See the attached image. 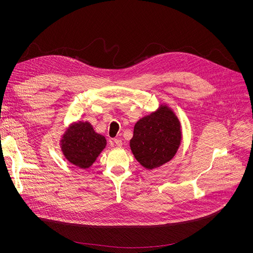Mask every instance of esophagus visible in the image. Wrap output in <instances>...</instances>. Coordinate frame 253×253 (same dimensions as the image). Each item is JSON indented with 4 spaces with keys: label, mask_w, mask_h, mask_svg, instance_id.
I'll return each instance as SVG.
<instances>
[{
    "label": "esophagus",
    "mask_w": 253,
    "mask_h": 253,
    "mask_svg": "<svg viewBox=\"0 0 253 253\" xmlns=\"http://www.w3.org/2000/svg\"><path fill=\"white\" fill-rule=\"evenodd\" d=\"M114 142L116 143V145H117V147H122V140L121 139H119V138H115L114 139Z\"/></svg>",
    "instance_id": "34e87169"
}]
</instances>
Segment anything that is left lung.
<instances>
[{
	"label": "left lung",
	"instance_id": "left-lung-1",
	"mask_svg": "<svg viewBox=\"0 0 253 253\" xmlns=\"http://www.w3.org/2000/svg\"><path fill=\"white\" fill-rule=\"evenodd\" d=\"M180 140L178 120L173 112L164 105L135 124L130 148L143 167L154 169L173 158Z\"/></svg>",
	"mask_w": 253,
	"mask_h": 253
}]
</instances>
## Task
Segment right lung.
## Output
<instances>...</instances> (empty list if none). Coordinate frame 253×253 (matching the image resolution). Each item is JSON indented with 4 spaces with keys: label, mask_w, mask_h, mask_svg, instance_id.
Listing matches in <instances>:
<instances>
[{
    "label": "right lung",
    "mask_w": 253,
    "mask_h": 253,
    "mask_svg": "<svg viewBox=\"0 0 253 253\" xmlns=\"http://www.w3.org/2000/svg\"><path fill=\"white\" fill-rule=\"evenodd\" d=\"M105 144L104 136L96 133L90 123L78 122L66 130L61 149L72 164L85 169L96 160Z\"/></svg>",
    "instance_id": "right-lung-1"
}]
</instances>
